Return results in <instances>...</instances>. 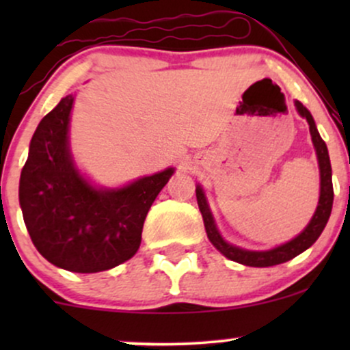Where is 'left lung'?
I'll use <instances>...</instances> for the list:
<instances>
[{"label": "left lung", "instance_id": "1", "mask_svg": "<svg viewBox=\"0 0 350 350\" xmlns=\"http://www.w3.org/2000/svg\"><path fill=\"white\" fill-rule=\"evenodd\" d=\"M296 108H298L299 115L303 118L308 120L309 123V131H311L312 143H314L316 154H317V163H319V172H321V194H319V202H317V208L312 215L311 222L308 224V227L298 237L290 240V242L280 245V247L271 248L267 252H252V250H243V248L235 247V245L227 243L222 239L217 230L214 217L211 214V208L207 206L206 196H204L200 186L196 187V198H198L199 211L202 214L204 219V227H206L207 237L211 240V243L219 250L222 255H226L228 260L237 263L247 265V267H275V265L284 263L288 260L295 258L296 255L308 250L312 243L319 239V235L323 234L324 227H326L329 215L332 211V200H334V189H332V170H331V161H329V152L326 143L323 142L319 133H317V128L314 120H312L311 113L306 107H303V103L295 102Z\"/></svg>", "mask_w": 350, "mask_h": 350}]
</instances>
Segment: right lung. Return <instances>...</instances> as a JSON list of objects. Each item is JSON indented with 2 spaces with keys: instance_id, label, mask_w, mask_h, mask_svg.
I'll list each match as a JSON object with an SVG mask.
<instances>
[{
  "instance_id": "1",
  "label": "right lung",
  "mask_w": 350,
  "mask_h": 350,
  "mask_svg": "<svg viewBox=\"0 0 350 350\" xmlns=\"http://www.w3.org/2000/svg\"><path fill=\"white\" fill-rule=\"evenodd\" d=\"M74 95L36 128L19 179V204L34 247L47 262L75 273L110 270L138 252L143 224L174 170L120 189H97L80 174L69 150Z\"/></svg>"
}]
</instances>
